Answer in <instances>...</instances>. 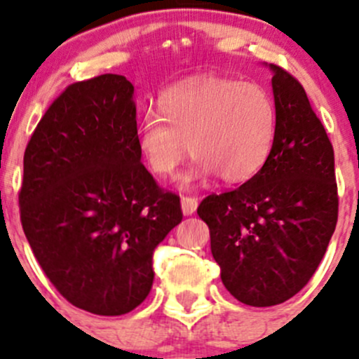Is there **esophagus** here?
<instances>
[{"mask_svg": "<svg viewBox=\"0 0 359 359\" xmlns=\"http://www.w3.org/2000/svg\"><path fill=\"white\" fill-rule=\"evenodd\" d=\"M180 205H182V212L184 215H193L198 208V200L193 196H182L180 200Z\"/></svg>", "mask_w": 359, "mask_h": 359, "instance_id": "1", "label": "esophagus"}]
</instances>
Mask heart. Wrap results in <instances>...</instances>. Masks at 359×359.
I'll list each match as a JSON object with an SVG mask.
<instances>
[{"mask_svg":"<svg viewBox=\"0 0 359 359\" xmlns=\"http://www.w3.org/2000/svg\"><path fill=\"white\" fill-rule=\"evenodd\" d=\"M159 111L147 112L139 130L140 154L158 177L175 175L191 151L198 159L186 184L213 173L224 182H247L273 153L276 106L257 83L198 79L163 93Z\"/></svg>","mask_w":359,"mask_h":359,"instance_id":"b5f03b06","label":"heart"}]
</instances>
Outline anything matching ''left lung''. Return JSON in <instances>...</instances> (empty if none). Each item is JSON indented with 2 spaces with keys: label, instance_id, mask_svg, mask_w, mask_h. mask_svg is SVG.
Returning <instances> with one entry per match:
<instances>
[{
  "label": "left lung",
  "instance_id": "obj_1",
  "mask_svg": "<svg viewBox=\"0 0 359 359\" xmlns=\"http://www.w3.org/2000/svg\"><path fill=\"white\" fill-rule=\"evenodd\" d=\"M269 67L278 114L273 153L255 177L198 206L224 287L253 307L276 306L306 287L339 215L327 130L302 85L283 67Z\"/></svg>",
  "mask_w": 359,
  "mask_h": 359
}]
</instances>
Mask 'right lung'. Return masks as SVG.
<instances>
[{
	"label": "right lung",
	"instance_id": "right-lung-1",
	"mask_svg": "<svg viewBox=\"0 0 359 359\" xmlns=\"http://www.w3.org/2000/svg\"><path fill=\"white\" fill-rule=\"evenodd\" d=\"M140 156L133 85L119 74L69 85L25 147V238L60 295L100 316L144 302L154 248L182 220Z\"/></svg>",
	"mask_w": 359,
	"mask_h": 359
}]
</instances>
